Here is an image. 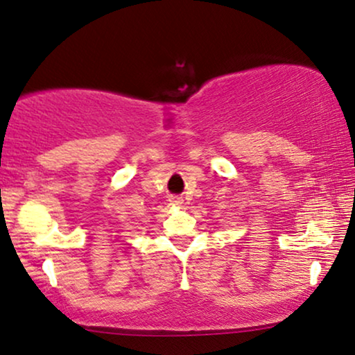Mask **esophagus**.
<instances>
[{"label": "esophagus", "instance_id": "esophagus-1", "mask_svg": "<svg viewBox=\"0 0 355 355\" xmlns=\"http://www.w3.org/2000/svg\"><path fill=\"white\" fill-rule=\"evenodd\" d=\"M172 201L177 202V205H178V202H180V201H177V198H172Z\"/></svg>", "mask_w": 355, "mask_h": 355}]
</instances>
